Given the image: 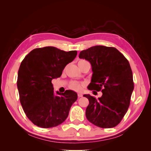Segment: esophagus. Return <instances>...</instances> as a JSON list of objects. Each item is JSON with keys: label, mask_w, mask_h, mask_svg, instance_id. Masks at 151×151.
I'll return each instance as SVG.
<instances>
[{"label": "esophagus", "mask_w": 151, "mask_h": 151, "mask_svg": "<svg viewBox=\"0 0 151 151\" xmlns=\"http://www.w3.org/2000/svg\"><path fill=\"white\" fill-rule=\"evenodd\" d=\"M77 96H78V98L83 97V94H82L81 93H78V94H77Z\"/></svg>", "instance_id": "34e87169"}]
</instances>
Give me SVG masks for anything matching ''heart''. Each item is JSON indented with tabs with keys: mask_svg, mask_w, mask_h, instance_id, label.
I'll use <instances>...</instances> for the list:
<instances>
[{
	"mask_svg": "<svg viewBox=\"0 0 151 151\" xmlns=\"http://www.w3.org/2000/svg\"><path fill=\"white\" fill-rule=\"evenodd\" d=\"M83 62H87V61L84 60H81L79 61L78 63ZM84 86V83H78V82H76V81L72 82V83L69 85V87H70V89L74 90V91H81Z\"/></svg>",
	"mask_w": 151,
	"mask_h": 151,
	"instance_id": "obj_1",
	"label": "heart"
}]
</instances>
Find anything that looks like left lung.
Masks as SVG:
<instances>
[{
  "instance_id": "left-lung-1",
  "label": "left lung",
  "mask_w": 151,
  "mask_h": 151,
  "mask_svg": "<svg viewBox=\"0 0 151 151\" xmlns=\"http://www.w3.org/2000/svg\"><path fill=\"white\" fill-rule=\"evenodd\" d=\"M79 57L92 66L93 74L88 89L103 93L98 99L89 94L83 96L89 101L87 119L103 129L116 127L128 110L134 88L129 61L116 48L101 45L83 50Z\"/></svg>"
}]
</instances>
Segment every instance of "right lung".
Listing matches in <instances>:
<instances>
[{
  "label": "right lung",
  "instance_id": "1",
  "mask_svg": "<svg viewBox=\"0 0 151 151\" xmlns=\"http://www.w3.org/2000/svg\"><path fill=\"white\" fill-rule=\"evenodd\" d=\"M77 53L76 50L46 47L33 50L22 61L17 81L19 99L26 116L35 125L48 129L66 120L77 94L66 90L55 95L52 81L61 76Z\"/></svg>",
  "mask_w": 151,
  "mask_h": 151
}]
</instances>
